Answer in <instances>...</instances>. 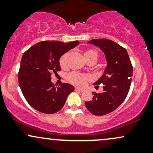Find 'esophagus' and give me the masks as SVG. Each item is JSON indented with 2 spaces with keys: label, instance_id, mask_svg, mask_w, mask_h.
Here are the masks:
<instances>
[{
  "label": "esophagus",
  "instance_id": "34e87169",
  "mask_svg": "<svg viewBox=\"0 0 153 153\" xmlns=\"http://www.w3.org/2000/svg\"><path fill=\"white\" fill-rule=\"evenodd\" d=\"M75 90L76 91H80V92H82V91H84V90L82 88H75Z\"/></svg>",
  "mask_w": 153,
  "mask_h": 153
}]
</instances>
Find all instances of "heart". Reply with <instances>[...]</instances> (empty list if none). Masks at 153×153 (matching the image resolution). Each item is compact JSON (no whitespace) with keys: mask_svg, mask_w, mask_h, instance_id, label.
Returning <instances> with one entry per match:
<instances>
[{"mask_svg":"<svg viewBox=\"0 0 153 153\" xmlns=\"http://www.w3.org/2000/svg\"><path fill=\"white\" fill-rule=\"evenodd\" d=\"M84 57L87 63H93L95 64L97 62L99 59V53L97 51L94 49H88L84 52ZM70 56V52H65L59 58V65L62 69H66L68 67V59ZM68 79L70 82H71L73 85H78V86H82L85 85L88 81L91 80L90 75L87 74H81L78 73H71L68 75Z\"/></svg>","mask_w":153,"mask_h":153,"instance_id":"obj_1","label":"heart"}]
</instances>
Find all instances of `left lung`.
<instances>
[{
  "label": "left lung",
  "mask_w": 153,
  "mask_h": 153,
  "mask_svg": "<svg viewBox=\"0 0 153 153\" xmlns=\"http://www.w3.org/2000/svg\"><path fill=\"white\" fill-rule=\"evenodd\" d=\"M88 43L99 47L104 53L107 67L102 76L95 83L103 84V92L94 93L92 101H86L88 110L96 116L108 114L122 104L130 88L133 67L125 48L107 39H92Z\"/></svg>",
  "instance_id": "8db88e82"
}]
</instances>
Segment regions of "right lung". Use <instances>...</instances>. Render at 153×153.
Returning <instances> with one entry per match:
<instances>
[{"instance_id":"add662e5","label":"right lung","mask_w":153,"mask_h":153,"mask_svg":"<svg viewBox=\"0 0 153 153\" xmlns=\"http://www.w3.org/2000/svg\"><path fill=\"white\" fill-rule=\"evenodd\" d=\"M78 44L79 41H43L23 54L19 71V86L26 101L34 109L52 114L64 106L74 87L65 82L55 87L51 82V75L61 71V56Z\"/></svg>"}]
</instances>
